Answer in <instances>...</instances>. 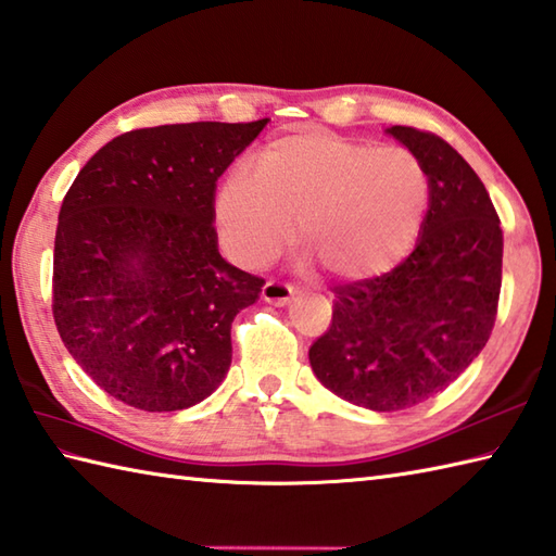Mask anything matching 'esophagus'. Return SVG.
<instances>
[{"label":"esophagus","mask_w":556,"mask_h":556,"mask_svg":"<svg viewBox=\"0 0 556 556\" xmlns=\"http://www.w3.org/2000/svg\"><path fill=\"white\" fill-rule=\"evenodd\" d=\"M262 298L268 304H278V307H282V304H288L294 298V288L282 280H266V286L262 288Z\"/></svg>","instance_id":"obj_1"}]
</instances>
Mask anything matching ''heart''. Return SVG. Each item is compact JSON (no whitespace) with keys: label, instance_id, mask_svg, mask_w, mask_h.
Segmentation results:
<instances>
[{"label":"heart","instance_id":"heart-1","mask_svg":"<svg viewBox=\"0 0 556 556\" xmlns=\"http://www.w3.org/2000/svg\"><path fill=\"white\" fill-rule=\"evenodd\" d=\"M429 177L401 146L302 129L270 141L258 167H235L215 194V223L237 264L258 268L300 242L328 276L357 282L401 264L420 237Z\"/></svg>","mask_w":556,"mask_h":556}]
</instances>
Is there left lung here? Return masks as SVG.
I'll return each mask as SVG.
<instances>
[{
	"label": "left lung",
	"mask_w": 556,
	"mask_h": 556,
	"mask_svg": "<svg viewBox=\"0 0 556 556\" xmlns=\"http://www.w3.org/2000/svg\"><path fill=\"white\" fill-rule=\"evenodd\" d=\"M420 157L429 208L413 254L377 278L333 288V319L309 362L338 399L393 413L456 381L490 341L504 235L463 155L432 131L387 129Z\"/></svg>",
	"instance_id": "left-lung-1"
}]
</instances>
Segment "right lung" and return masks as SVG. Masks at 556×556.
Instances as JSON below:
<instances>
[{
	"instance_id": "1",
	"label": "right lung",
	"mask_w": 556,
	"mask_h": 556,
	"mask_svg": "<svg viewBox=\"0 0 556 556\" xmlns=\"http://www.w3.org/2000/svg\"><path fill=\"white\" fill-rule=\"evenodd\" d=\"M266 122L127 131L66 191L52 314L76 365L112 399L173 413L223 383L232 321L258 300L264 278L220 256L215 182Z\"/></svg>"
}]
</instances>
